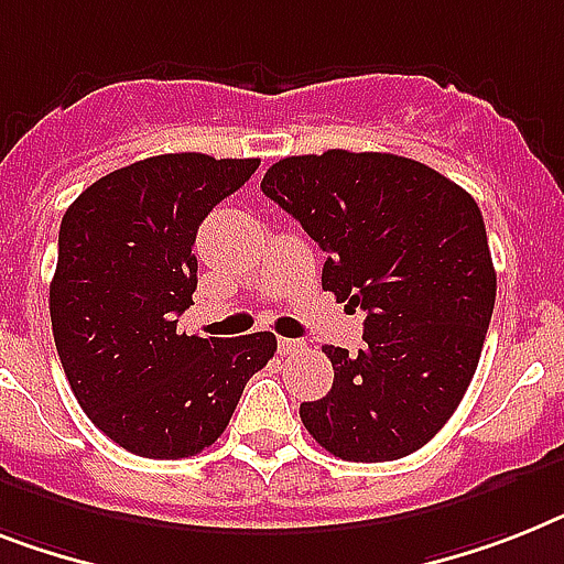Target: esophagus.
I'll return each mask as SVG.
<instances>
[{"mask_svg": "<svg viewBox=\"0 0 564 564\" xmlns=\"http://www.w3.org/2000/svg\"><path fill=\"white\" fill-rule=\"evenodd\" d=\"M302 348H305L302 339H288V337L279 339V351H282V355H300Z\"/></svg>", "mask_w": 564, "mask_h": 564, "instance_id": "esophagus-1", "label": "esophagus"}]
</instances>
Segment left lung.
<instances>
[{
    "mask_svg": "<svg viewBox=\"0 0 564 564\" xmlns=\"http://www.w3.org/2000/svg\"><path fill=\"white\" fill-rule=\"evenodd\" d=\"M262 193L328 253L323 288L366 311L362 348L325 346L332 392L302 403L343 460H394L438 435L476 375L496 305L478 204L432 166L389 152L282 158Z\"/></svg>",
    "mask_w": 564,
    "mask_h": 564,
    "instance_id": "left-lung-1",
    "label": "left lung"
}]
</instances>
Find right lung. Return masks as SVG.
Segmentation results:
<instances>
[{
    "instance_id": "1",
    "label": "right lung",
    "mask_w": 564,
    "mask_h": 564,
    "mask_svg": "<svg viewBox=\"0 0 564 564\" xmlns=\"http://www.w3.org/2000/svg\"><path fill=\"white\" fill-rule=\"evenodd\" d=\"M259 158L155 155L95 181L65 209L51 328L74 398L97 430L143 458L216 444L245 386L276 351L271 332H175L198 285L195 232Z\"/></svg>"
}]
</instances>
